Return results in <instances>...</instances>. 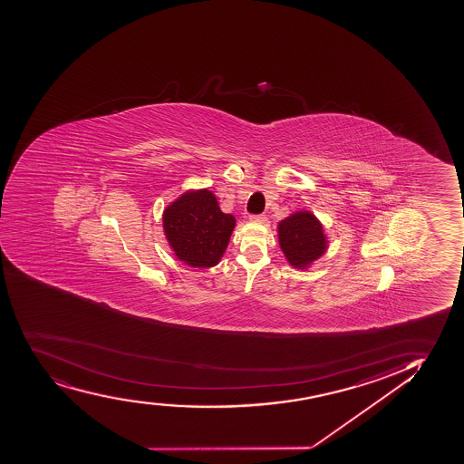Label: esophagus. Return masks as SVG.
I'll use <instances>...</instances> for the list:
<instances>
[{"label": "esophagus", "instance_id": "34e87169", "mask_svg": "<svg viewBox=\"0 0 464 464\" xmlns=\"http://www.w3.org/2000/svg\"><path fill=\"white\" fill-rule=\"evenodd\" d=\"M251 221L254 223H266V215H251Z\"/></svg>", "mask_w": 464, "mask_h": 464}]
</instances>
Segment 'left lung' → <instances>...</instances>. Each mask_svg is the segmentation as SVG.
Wrapping results in <instances>:
<instances>
[{
    "instance_id": "left-lung-1",
    "label": "left lung",
    "mask_w": 464,
    "mask_h": 464,
    "mask_svg": "<svg viewBox=\"0 0 464 464\" xmlns=\"http://www.w3.org/2000/svg\"><path fill=\"white\" fill-rule=\"evenodd\" d=\"M278 241L293 266L304 269L326 251L324 227L311 212L293 213L278 224Z\"/></svg>"
}]
</instances>
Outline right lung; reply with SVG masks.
<instances>
[{
    "label": "right lung",
    "mask_w": 464,
    "mask_h": 464,
    "mask_svg": "<svg viewBox=\"0 0 464 464\" xmlns=\"http://www.w3.org/2000/svg\"><path fill=\"white\" fill-rule=\"evenodd\" d=\"M162 219L175 256L193 267L215 266L235 227L234 217L221 212L208 188L184 193L164 210Z\"/></svg>",
    "instance_id": "obj_1"
}]
</instances>
